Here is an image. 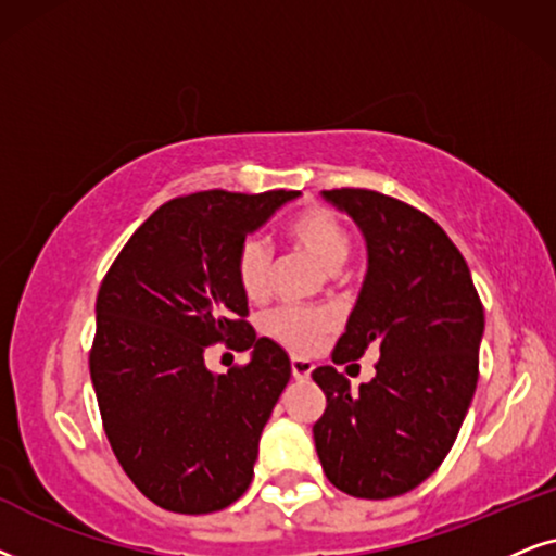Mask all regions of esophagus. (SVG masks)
<instances>
[{"label":"esophagus","mask_w":556,"mask_h":556,"mask_svg":"<svg viewBox=\"0 0 556 556\" xmlns=\"http://www.w3.org/2000/svg\"><path fill=\"white\" fill-rule=\"evenodd\" d=\"M309 374H313V364L305 358H292V376L298 381H305L309 379Z\"/></svg>","instance_id":"34e87169"}]
</instances>
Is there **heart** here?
Masks as SVG:
<instances>
[{"instance_id": "b5f03b06", "label": "heart", "mask_w": 556, "mask_h": 556, "mask_svg": "<svg viewBox=\"0 0 556 556\" xmlns=\"http://www.w3.org/2000/svg\"><path fill=\"white\" fill-rule=\"evenodd\" d=\"M285 236L294 247L315 258L323 269L336 271L351 254V233L336 213L325 205H309L285 224ZM271 254L264 239L249 236L236 251V279L249 300H262L269 292ZM332 317L323 309L279 307L266 317V332L294 353H307L330 332Z\"/></svg>"}]
</instances>
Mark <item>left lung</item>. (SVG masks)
<instances>
[{
    "label": "left lung",
    "instance_id": "left-lung-1",
    "mask_svg": "<svg viewBox=\"0 0 556 556\" xmlns=\"http://www.w3.org/2000/svg\"><path fill=\"white\" fill-rule=\"evenodd\" d=\"M366 236L368 274L332 364L379 353L358 391L332 366L313 371L328 406L313 425L325 476L355 498L409 493L455 445L478 383L483 302L440 224L366 188L325 190Z\"/></svg>",
    "mask_w": 556,
    "mask_h": 556
}]
</instances>
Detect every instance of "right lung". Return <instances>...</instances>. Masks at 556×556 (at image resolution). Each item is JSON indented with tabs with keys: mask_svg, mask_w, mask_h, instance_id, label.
<instances>
[{
	"mask_svg": "<svg viewBox=\"0 0 556 556\" xmlns=\"http://www.w3.org/2000/svg\"><path fill=\"white\" fill-rule=\"evenodd\" d=\"M298 190H203L162 203L118 251L96 298L88 368L103 432L131 483L160 508L213 514L254 478L258 438L290 358L256 338L236 251ZM213 342L252 348L213 377Z\"/></svg>",
	"mask_w": 556,
	"mask_h": 556,
	"instance_id": "1",
	"label": "right lung"
}]
</instances>
